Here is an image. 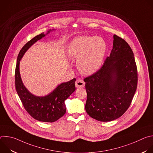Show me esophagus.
<instances>
[{
  "instance_id": "34e87169",
  "label": "esophagus",
  "mask_w": 153,
  "mask_h": 153,
  "mask_svg": "<svg viewBox=\"0 0 153 153\" xmlns=\"http://www.w3.org/2000/svg\"><path fill=\"white\" fill-rule=\"evenodd\" d=\"M85 82L82 79H77L75 83V86L77 88H83V87L85 86Z\"/></svg>"
}]
</instances>
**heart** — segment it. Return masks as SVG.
<instances>
[{"instance_id":"1","label":"heart","mask_w":153,"mask_h":153,"mask_svg":"<svg viewBox=\"0 0 153 153\" xmlns=\"http://www.w3.org/2000/svg\"><path fill=\"white\" fill-rule=\"evenodd\" d=\"M106 46L100 37L79 36L74 39L68 46L67 56L77 59V67L85 75H91L101 67Z\"/></svg>"}]
</instances>
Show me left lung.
<instances>
[{
  "label": "left lung",
  "instance_id": "1",
  "mask_svg": "<svg viewBox=\"0 0 153 153\" xmlns=\"http://www.w3.org/2000/svg\"><path fill=\"white\" fill-rule=\"evenodd\" d=\"M110 56L96 73L84 79L87 93L85 110L92 118L110 122L128 110L137 85V70L133 52L128 43L113 36Z\"/></svg>",
  "mask_w": 153,
  "mask_h": 153
}]
</instances>
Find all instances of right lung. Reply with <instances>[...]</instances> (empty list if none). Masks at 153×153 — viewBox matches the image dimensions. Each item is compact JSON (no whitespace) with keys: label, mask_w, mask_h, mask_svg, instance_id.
<instances>
[{"label":"right lung","mask_w":153,"mask_h":153,"mask_svg":"<svg viewBox=\"0 0 153 153\" xmlns=\"http://www.w3.org/2000/svg\"><path fill=\"white\" fill-rule=\"evenodd\" d=\"M53 30H50L46 34L42 33L26 43L19 53L15 71L16 91L26 111L36 120L45 122H54L66 113L65 101L76 90V79L60 83L48 95L37 96L30 92L24 85L21 79L19 66L20 61L27 51L34 43Z\"/></svg>","instance_id":"add662e5"}]
</instances>
